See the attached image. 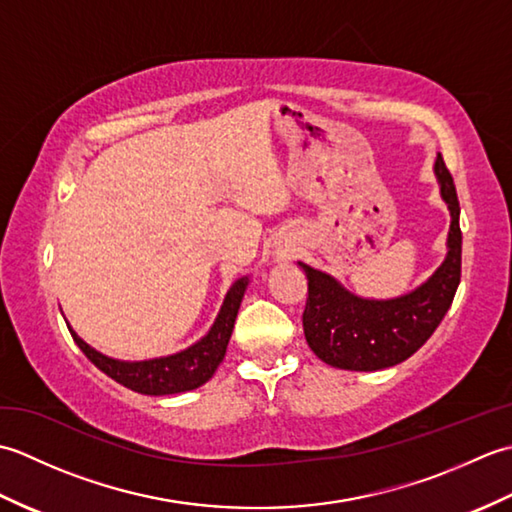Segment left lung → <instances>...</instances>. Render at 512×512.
Wrapping results in <instances>:
<instances>
[{"label": "left lung", "mask_w": 512, "mask_h": 512, "mask_svg": "<svg viewBox=\"0 0 512 512\" xmlns=\"http://www.w3.org/2000/svg\"><path fill=\"white\" fill-rule=\"evenodd\" d=\"M436 176L451 211V231L449 255L427 284L405 297L372 301L354 297L330 275L299 262L308 277L303 332L323 363L352 372L398 365L427 343L451 308L462 275V231L458 191L442 154Z\"/></svg>", "instance_id": "8db88e82"}]
</instances>
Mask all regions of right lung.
<instances>
[{
    "mask_svg": "<svg viewBox=\"0 0 512 512\" xmlns=\"http://www.w3.org/2000/svg\"><path fill=\"white\" fill-rule=\"evenodd\" d=\"M246 286H248V277H239L233 281L231 290L226 292L222 310L217 314L213 328L204 336V339L191 345L189 350L178 352L173 356H165V358H154V361H140V363L114 361V358L103 356L83 339H79L70 325L68 328L74 343L81 347V352L88 356L103 374L114 378L116 383H121L127 389L138 391V394H147V396L180 394V391H191L195 387L204 385L206 380L215 374L217 365L222 363Z\"/></svg>",
    "mask_w": 512,
    "mask_h": 512,
    "instance_id": "add662e5",
    "label": "right lung"
}]
</instances>
